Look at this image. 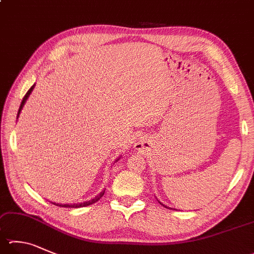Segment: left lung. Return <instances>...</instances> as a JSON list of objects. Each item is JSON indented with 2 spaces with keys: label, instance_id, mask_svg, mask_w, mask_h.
Segmentation results:
<instances>
[{
  "label": "left lung",
  "instance_id": "left-lung-1",
  "mask_svg": "<svg viewBox=\"0 0 254 254\" xmlns=\"http://www.w3.org/2000/svg\"><path fill=\"white\" fill-rule=\"evenodd\" d=\"M158 201H159V200H158ZM159 203H160V204H162V205H163V206H165V207H168V209H170V207H169V206H167V205H164L163 203H161V202H160V201H159Z\"/></svg>",
  "mask_w": 254,
  "mask_h": 254
}]
</instances>
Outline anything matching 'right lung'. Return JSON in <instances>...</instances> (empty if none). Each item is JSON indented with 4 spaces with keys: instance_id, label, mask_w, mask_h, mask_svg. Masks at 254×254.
<instances>
[{
    "instance_id": "right-lung-1",
    "label": "right lung",
    "mask_w": 254,
    "mask_h": 254,
    "mask_svg": "<svg viewBox=\"0 0 254 254\" xmlns=\"http://www.w3.org/2000/svg\"><path fill=\"white\" fill-rule=\"evenodd\" d=\"M34 86H35V84H33L31 86V89L27 91V93L24 95V98H23V100H22V102H21V105H20V109H18V112H17V117H16V119H18V117H20V113H21V111H22V109H23V107H24V104H25V102H26V100L29 99V96H30V94L32 93V91H33V89H34ZM120 158H118L117 160L114 161V163L117 162V161L119 160ZM104 192H105V189H103L102 191H101L98 195H96L95 197H93V199H91V200H89V201H84V202H79V203H65V204H62V203H57V202H51V203H53V204H55V205H58V206H62V207H83V206H87V205H91V204H93V203H95V202H98L101 197L103 196V194H104Z\"/></svg>"
}]
</instances>
